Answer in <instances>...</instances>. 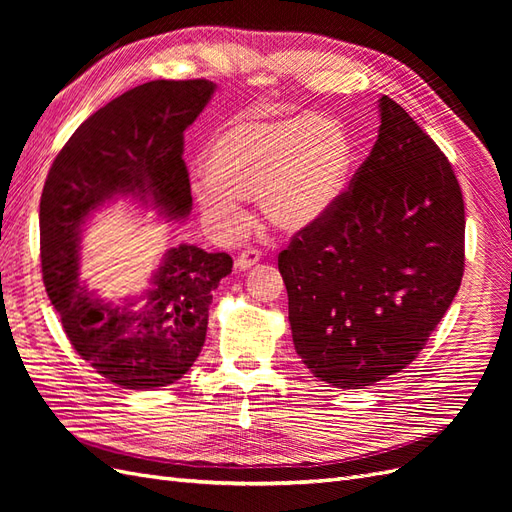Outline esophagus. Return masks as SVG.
Masks as SVG:
<instances>
[{
  "label": "esophagus",
  "mask_w": 512,
  "mask_h": 512,
  "mask_svg": "<svg viewBox=\"0 0 512 512\" xmlns=\"http://www.w3.org/2000/svg\"><path fill=\"white\" fill-rule=\"evenodd\" d=\"M260 258H262V254H260L258 250H254V247H247V250H243V252L239 254V258L235 260V269H237V271L252 269Z\"/></svg>",
  "instance_id": "obj_1"
}]
</instances>
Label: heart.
Wrapping results in <instances>:
<instances>
[{
	"label": "heart",
	"instance_id": "obj_1",
	"mask_svg": "<svg viewBox=\"0 0 512 512\" xmlns=\"http://www.w3.org/2000/svg\"><path fill=\"white\" fill-rule=\"evenodd\" d=\"M354 160L342 121L324 115L239 117L205 149L207 177L192 183L196 203L224 230L241 224V196H258L265 220L282 232L320 222L342 196Z\"/></svg>",
	"mask_w": 512,
	"mask_h": 512
}]
</instances>
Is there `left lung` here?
Listing matches in <instances>:
<instances>
[{
  "label": "left lung",
  "mask_w": 512,
  "mask_h": 512,
  "mask_svg": "<svg viewBox=\"0 0 512 512\" xmlns=\"http://www.w3.org/2000/svg\"><path fill=\"white\" fill-rule=\"evenodd\" d=\"M350 188L277 258L294 350L337 389L410 365L463 277L466 213L451 162L389 96Z\"/></svg>",
  "instance_id": "8db88e82"
}]
</instances>
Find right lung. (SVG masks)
<instances>
[{"label":"right lung","mask_w":512,"mask_h":512,"mask_svg":"<svg viewBox=\"0 0 512 512\" xmlns=\"http://www.w3.org/2000/svg\"><path fill=\"white\" fill-rule=\"evenodd\" d=\"M213 91L205 79L151 81L126 91L76 128L44 183L46 294L74 350L121 389H160L188 374L205 344L213 290L232 271V258L188 243L168 247L143 294L108 301L81 280V232L117 198H132L166 220L188 218L183 132Z\"/></svg>","instance_id":"1"}]
</instances>
